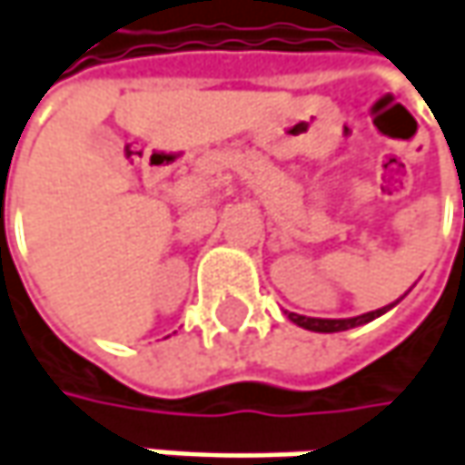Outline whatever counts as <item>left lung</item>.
<instances>
[{"instance_id": "1", "label": "left lung", "mask_w": 465, "mask_h": 465, "mask_svg": "<svg viewBox=\"0 0 465 465\" xmlns=\"http://www.w3.org/2000/svg\"><path fill=\"white\" fill-rule=\"evenodd\" d=\"M390 308H395V302H392V305H387V308L371 311V313L355 315V318H308V315L289 313V321H292V323H297V326H302V329H308V331L334 334V331H347V329L363 326V323H369V321H373V318H379V315L387 313Z\"/></svg>"}]
</instances>
